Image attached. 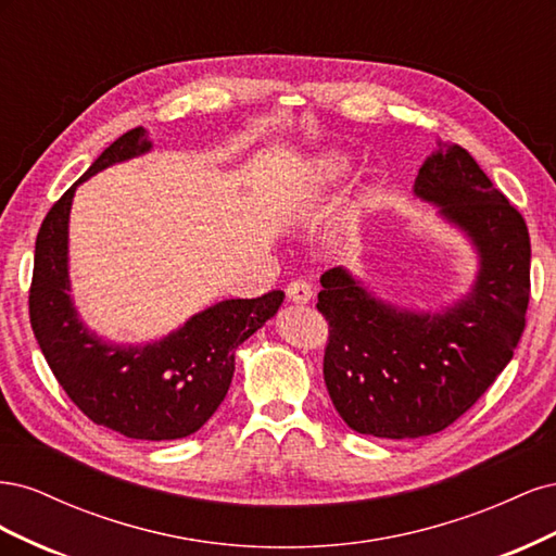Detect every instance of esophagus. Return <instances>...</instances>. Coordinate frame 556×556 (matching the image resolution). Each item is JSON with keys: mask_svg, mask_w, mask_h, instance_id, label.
I'll return each instance as SVG.
<instances>
[{"mask_svg": "<svg viewBox=\"0 0 556 556\" xmlns=\"http://www.w3.org/2000/svg\"><path fill=\"white\" fill-rule=\"evenodd\" d=\"M288 299L294 301V304H308V301L313 299L311 282H306V280H292L288 285Z\"/></svg>", "mask_w": 556, "mask_h": 556, "instance_id": "34e87169", "label": "esophagus"}]
</instances>
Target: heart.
Returning <instances> with one entry per match:
<instances>
[{"label": "heart", "mask_w": 556, "mask_h": 556, "mask_svg": "<svg viewBox=\"0 0 556 556\" xmlns=\"http://www.w3.org/2000/svg\"><path fill=\"white\" fill-rule=\"evenodd\" d=\"M352 166V157L348 153H343V150H325L323 155H319L315 160V180L319 182H331L336 178H341L345 172H350Z\"/></svg>", "instance_id": "obj_1"}]
</instances>
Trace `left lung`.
<instances>
[{"mask_svg": "<svg viewBox=\"0 0 556 556\" xmlns=\"http://www.w3.org/2000/svg\"><path fill=\"white\" fill-rule=\"evenodd\" d=\"M413 192L473 245L470 290L439 313L410 311L336 266L317 294L333 408L357 433L394 441L443 431L486 392L513 359L531 292L525 217L462 146L439 141Z\"/></svg>", "mask_w": 556, "mask_h": 556, "instance_id": "1", "label": "left lung"}]
</instances>
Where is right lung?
I'll return each instance as SVG.
<instances>
[{"instance_id": "right-lung-1", "label": "right lung", "mask_w": 556, "mask_h": 556, "mask_svg": "<svg viewBox=\"0 0 556 556\" xmlns=\"http://www.w3.org/2000/svg\"><path fill=\"white\" fill-rule=\"evenodd\" d=\"M150 148L143 127L129 129L48 211L35 248L29 323L50 371L94 425L137 441H176L199 431L220 406L233 378V352L278 313L285 292L225 299L143 345L104 341L83 325L70 294L74 192L83 180Z\"/></svg>"}]
</instances>
